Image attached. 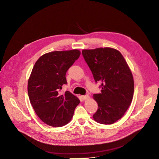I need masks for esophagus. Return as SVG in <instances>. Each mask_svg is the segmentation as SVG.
<instances>
[{
	"mask_svg": "<svg viewBox=\"0 0 159 159\" xmlns=\"http://www.w3.org/2000/svg\"><path fill=\"white\" fill-rule=\"evenodd\" d=\"M90 98L89 95H82L81 96V98L83 100H87L89 99Z\"/></svg>",
	"mask_w": 159,
	"mask_h": 159,
	"instance_id": "1",
	"label": "esophagus"
}]
</instances>
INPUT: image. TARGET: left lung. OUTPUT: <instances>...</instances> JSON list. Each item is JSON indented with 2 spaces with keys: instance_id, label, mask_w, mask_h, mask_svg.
I'll list each match as a JSON object with an SVG mask.
<instances>
[{
  "instance_id": "1",
  "label": "left lung",
  "mask_w": 159,
  "mask_h": 159,
  "mask_svg": "<svg viewBox=\"0 0 159 159\" xmlns=\"http://www.w3.org/2000/svg\"><path fill=\"white\" fill-rule=\"evenodd\" d=\"M82 55L95 82L101 83V93L93 94L98 109L93 117L100 124H113L124 116L133 99L131 70L120 52L114 48L83 50Z\"/></svg>"
}]
</instances>
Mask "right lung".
I'll return each instance as SVG.
<instances>
[{"label": "right lung", "instance_id": "add662e5", "mask_svg": "<svg viewBox=\"0 0 159 159\" xmlns=\"http://www.w3.org/2000/svg\"><path fill=\"white\" fill-rule=\"evenodd\" d=\"M80 51H54L41 56L34 64L28 83L30 103L39 118L48 126L61 127L70 120L80 100L60 90L67 84L66 74L78 59Z\"/></svg>", "mask_w": 159, "mask_h": 159}]
</instances>
